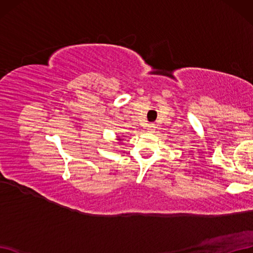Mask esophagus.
Instances as JSON below:
<instances>
[{
  "label": "esophagus",
  "mask_w": 253,
  "mask_h": 253,
  "mask_svg": "<svg viewBox=\"0 0 253 253\" xmlns=\"http://www.w3.org/2000/svg\"><path fill=\"white\" fill-rule=\"evenodd\" d=\"M147 130L149 132H154V130H155V125H154V124H148V125H147Z\"/></svg>",
  "instance_id": "obj_1"
}]
</instances>
